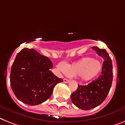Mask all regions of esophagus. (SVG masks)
<instances>
[{
    "instance_id": "34e87169",
    "label": "esophagus",
    "mask_w": 125,
    "mask_h": 125,
    "mask_svg": "<svg viewBox=\"0 0 125 125\" xmlns=\"http://www.w3.org/2000/svg\"><path fill=\"white\" fill-rule=\"evenodd\" d=\"M63 82L65 83H68L70 82V80L67 79H63Z\"/></svg>"
}]
</instances>
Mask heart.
<instances>
[{
  "instance_id": "heart-1",
  "label": "heart",
  "mask_w": 125,
  "mask_h": 125,
  "mask_svg": "<svg viewBox=\"0 0 125 125\" xmlns=\"http://www.w3.org/2000/svg\"><path fill=\"white\" fill-rule=\"evenodd\" d=\"M102 68L101 62L92 56L83 57L65 67L61 64L58 65L60 72L71 76L77 75L83 82H88L97 77L101 73Z\"/></svg>"
}]
</instances>
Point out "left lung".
<instances>
[{"instance_id":"1","label":"left lung","mask_w":125,"mask_h":125,"mask_svg":"<svg viewBox=\"0 0 125 125\" xmlns=\"http://www.w3.org/2000/svg\"><path fill=\"white\" fill-rule=\"evenodd\" d=\"M98 56L105 60L101 74L88 85H79L71 96L72 103L81 109L87 111L96 107L105 100L113 82V63L106 50L93 46Z\"/></svg>"}]
</instances>
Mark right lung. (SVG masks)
Wrapping results in <instances>:
<instances>
[{"mask_svg": "<svg viewBox=\"0 0 125 125\" xmlns=\"http://www.w3.org/2000/svg\"><path fill=\"white\" fill-rule=\"evenodd\" d=\"M53 63L33 49L24 48L11 67L10 83L18 100L30 105L41 104L52 95L54 87L63 79L50 71Z\"/></svg>", "mask_w": 125, "mask_h": 125, "instance_id": "add662e5", "label": "right lung"}]
</instances>
